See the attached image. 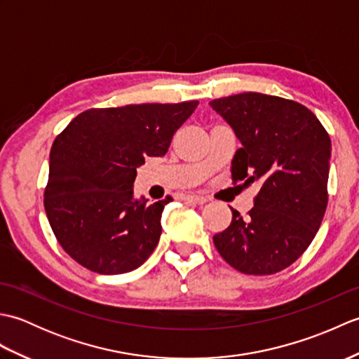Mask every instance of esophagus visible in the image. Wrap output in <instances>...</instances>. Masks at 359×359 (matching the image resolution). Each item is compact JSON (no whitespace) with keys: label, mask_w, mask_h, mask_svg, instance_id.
Returning a JSON list of instances; mask_svg holds the SVG:
<instances>
[{"label":"esophagus","mask_w":359,"mask_h":359,"mask_svg":"<svg viewBox=\"0 0 359 359\" xmlns=\"http://www.w3.org/2000/svg\"><path fill=\"white\" fill-rule=\"evenodd\" d=\"M184 199L189 203H196V205H203V203L208 202V197L199 196V194H185Z\"/></svg>","instance_id":"34e87169"}]
</instances>
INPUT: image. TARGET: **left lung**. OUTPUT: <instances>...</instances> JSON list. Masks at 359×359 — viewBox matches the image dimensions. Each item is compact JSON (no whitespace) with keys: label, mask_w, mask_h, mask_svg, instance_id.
I'll return each mask as SVG.
<instances>
[{"label":"left lung","mask_w":359,"mask_h":359,"mask_svg":"<svg viewBox=\"0 0 359 359\" xmlns=\"http://www.w3.org/2000/svg\"><path fill=\"white\" fill-rule=\"evenodd\" d=\"M210 106L242 143L231 162L233 180L261 187L248 216L231 208L230 226L212 242L241 273H278L309 248L321 226L330 137L306 106L280 97L243 93Z\"/></svg>","instance_id":"1"}]
</instances>
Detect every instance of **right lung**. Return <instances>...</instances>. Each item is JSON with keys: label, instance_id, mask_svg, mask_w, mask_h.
Returning a JSON list of instances; mask_svg holds the SVG:
<instances>
[{"label": "right lung", "instance_id": "obj_1", "mask_svg": "<svg viewBox=\"0 0 359 359\" xmlns=\"http://www.w3.org/2000/svg\"><path fill=\"white\" fill-rule=\"evenodd\" d=\"M199 102L144 103L79 114L53 140L44 208L75 262L98 274L133 271L162 234L165 201L134 197L137 168L162 157Z\"/></svg>", "mask_w": 359, "mask_h": 359}]
</instances>
